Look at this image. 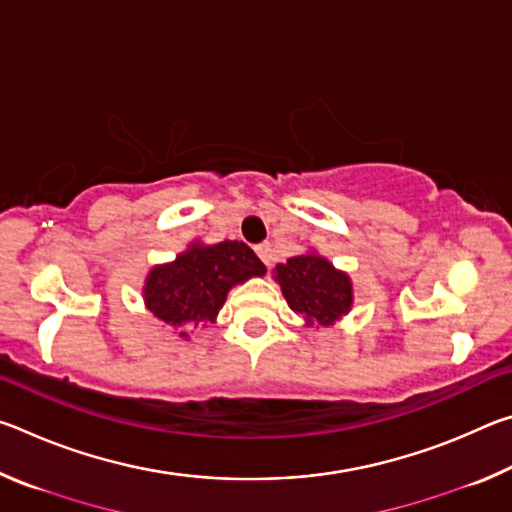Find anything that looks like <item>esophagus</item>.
Instances as JSON below:
<instances>
[{
	"label": "esophagus",
	"instance_id": "34e87169",
	"mask_svg": "<svg viewBox=\"0 0 512 512\" xmlns=\"http://www.w3.org/2000/svg\"><path fill=\"white\" fill-rule=\"evenodd\" d=\"M255 253H257L259 259H262L264 264L271 262V244H257L255 246Z\"/></svg>",
	"mask_w": 512,
	"mask_h": 512
}]
</instances>
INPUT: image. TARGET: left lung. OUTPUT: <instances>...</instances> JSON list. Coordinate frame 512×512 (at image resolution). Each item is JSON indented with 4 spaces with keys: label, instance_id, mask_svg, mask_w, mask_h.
Instances as JSON below:
<instances>
[{
    "label": "left lung",
    "instance_id": "1",
    "mask_svg": "<svg viewBox=\"0 0 512 512\" xmlns=\"http://www.w3.org/2000/svg\"><path fill=\"white\" fill-rule=\"evenodd\" d=\"M284 298L309 325H334L352 305L350 277L318 255H300L275 268Z\"/></svg>",
    "mask_w": 512,
    "mask_h": 512
}]
</instances>
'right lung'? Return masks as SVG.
Instances as JSON below:
<instances>
[{"mask_svg": "<svg viewBox=\"0 0 512 512\" xmlns=\"http://www.w3.org/2000/svg\"><path fill=\"white\" fill-rule=\"evenodd\" d=\"M253 248L244 241L192 246L176 262L155 266L146 277L144 300L151 314L173 327L212 323L228 291L253 275H264ZM180 336H187L180 332Z\"/></svg>", "mask_w": 512, "mask_h": 512, "instance_id": "obj_1", "label": "right lung"}]
</instances>
